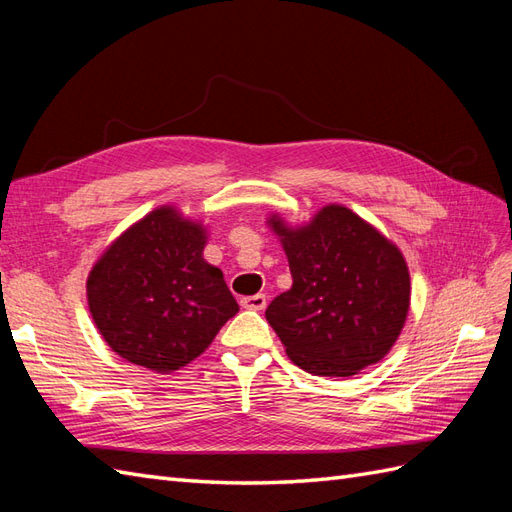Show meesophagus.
<instances>
[{
	"label": "esophagus",
	"mask_w": 512,
	"mask_h": 512,
	"mask_svg": "<svg viewBox=\"0 0 512 512\" xmlns=\"http://www.w3.org/2000/svg\"><path fill=\"white\" fill-rule=\"evenodd\" d=\"M266 296L264 294H253V296H244L242 300H240V305L244 307V309H253V311H261V309H266Z\"/></svg>",
	"instance_id": "esophagus-1"
}]
</instances>
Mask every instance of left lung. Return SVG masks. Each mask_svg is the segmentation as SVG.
Returning <instances> with one entry per match:
<instances>
[{
  "label": "left lung",
  "instance_id": "left-lung-1",
  "mask_svg": "<svg viewBox=\"0 0 512 512\" xmlns=\"http://www.w3.org/2000/svg\"><path fill=\"white\" fill-rule=\"evenodd\" d=\"M290 261L292 287L272 300L266 320L298 368L352 376L381 361L411 305L400 248L344 205H326L307 225L268 218Z\"/></svg>",
  "mask_w": 512,
  "mask_h": 512
}]
</instances>
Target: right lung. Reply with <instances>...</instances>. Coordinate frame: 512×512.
<instances>
[{
    "mask_svg": "<svg viewBox=\"0 0 512 512\" xmlns=\"http://www.w3.org/2000/svg\"><path fill=\"white\" fill-rule=\"evenodd\" d=\"M205 244L203 222L162 205L103 251L86 296L97 331L116 355L157 374L175 372L240 311L222 270L203 259Z\"/></svg>",
    "mask_w": 512,
    "mask_h": 512,
    "instance_id": "add662e5",
    "label": "right lung"
}]
</instances>
